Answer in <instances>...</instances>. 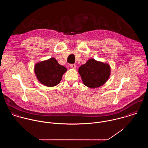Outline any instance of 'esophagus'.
I'll return each mask as SVG.
<instances>
[{"label":"esophagus","mask_w":148,"mask_h":148,"mask_svg":"<svg viewBox=\"0 0 148 148\" xmlns=\"http://www.w3.org/2000/svg\"><path fill=\"white\" fill-rule=\"evenodd\" d=\"M71 67L72 69H75V68H76V65H75V64H71Z\"/></svg>","instance_id":"obj_1"}]
</instances>
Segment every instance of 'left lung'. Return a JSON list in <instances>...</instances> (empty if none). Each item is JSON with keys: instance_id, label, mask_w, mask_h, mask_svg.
I'll return each instance as SVG.
<instances>
[{"instance_id": "obj_1", "label": "left lung", "mask_w": 148, "mask_h": 148, "mask_svg": "<svg viewBox=\"0 0 148 148\" xmlns=\"http://www.w3.org/2000/svg\"><path fill=\"white\" fill-rule=\"evenodd\" d=\"M78 72L85 86L96 88L101 86L108 81L111 68L109 64L90 59L79 67Z\"/></svg>"}]
</instances>
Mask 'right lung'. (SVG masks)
I'll return each instance as SVG.
<instances>
[{
  "mask_svg": "<svg viewBox=\"0 0 148 148\" xmlns=\"http://www.w3.org/2000/svg\"><path fill=\"white\" fill-rule=\"evenodd\" d=\"M66 71V68L59 64L54 58L38 62L34 66V72L38 80L48 87L59 84Z\"/></svg>",
  "mask_w": 148,
  "mask_h": 148,
  "instance_id": "obj_1",
  "label": "right lung"
}]
</instances>
